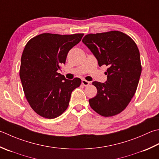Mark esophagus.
Returning <instances> with one entry per match:
<instances>
[{"label": "esophagus", "instance_id": "34e87169", "mask_svg": "<svg viewBox=\"0 0 159 159\" xmlns=\"http://www.w3.org/2000/svg\"><path fill=\"white\" fill-rule=\"evenodd\" d=\"M81 83H82V84H83V85H84V86H88V85H89V83H90L89 81H88V80H84V79L82 80Z\"/></svg>", "mask_w": 159, "mask_h": 159}]
</instances>
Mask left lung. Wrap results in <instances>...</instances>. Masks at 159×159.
<instances>
[{
  "instance_id": "obj_1",
  "label": "left lung",
  "mask_w": 159,
  "mask_h": 159,
  "mask_svg": "<svg viewBox=\"0 0 159 159\" xmlns=\"http://www.w3.org/2000/svg\"><path fill=\"white\" fill-rule=\"evenodd\" d=\"M97 59L109 68L105 83L94 81L97 94L89 100L96 112L111 116L125 109L134 95L141 74L140 53L135 42L119 31L90 34L82 40Z\"/></svg>"
}]
</instances>
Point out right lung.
<instances>
[{"label": "right lung", "instance_id": "1", "mask_svg": "<svg viewBox=\"0 0 159 159\" xmlns=\"http://www.w3.org/2000/svg\"><path fill=\"white\" fill-rule=\"evenodd\" d=\"M83 35L45 33L34 37L25 47L20 78L28 102L40 116L51 119L63 114L71 92L81 83L79 78L67 79L57 71Z\"/></svg>", "mask_w": 159, "mask_h": 159}]
</instances>
